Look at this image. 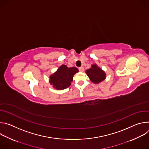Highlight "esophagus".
I'll return each mask as SVG.
<instances>
[{
	"label": "esophagus",
	"mask_w": 149,
	"mask_h": 149,
	"mask_svg": "<svg viewBox=\"0 0 149 149\" xmlns=\"http://www.w3.org/2000/svg\"><path fill=\"white\" fill-rule=\"evenodd\" d=\"M78 69H79V71L80 72H83V71H84V68H83L82 67H79Z\"/></svg>",
	"instance_id": "obj_1"
}]
</instances>
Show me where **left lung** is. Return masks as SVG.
<instances>
[{
	"label": "left lung",
	"instance_id": "obj_1",
	"mask_svg": "<svg viewBox=\"0 0 149 149\" xmlns=\"http://www.w3.org/2000/svg\"><path fill=\"white\" fill-rule=\"evenodd\" d=\"M86 73L90 78V80L95 83L98 84L102 81L105 78V74L101 69L98 68L96 65H92V67L86 71Z\"/></svg>",
	"mask_w": 149,
	"mask_h": 149
}]
</instances>
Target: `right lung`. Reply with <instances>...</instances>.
<instances>
[{"instance_id":"right-lung-1","label":"right lung","mask_w":149,"mask_h":149,"mask_svg":"<svg viewBox=\"0 0 149 149\" xmlns=\"http://www.w3.org/2000/svg\"><path fill=\"white\" fill-rule=\"evenodd\" d=\"M78 72L75 67L68 68L62 65L53 75L50 77V83L57 90H63L68 88L71 84L74 75Z\"/></svg>"}]
</instances>
